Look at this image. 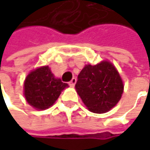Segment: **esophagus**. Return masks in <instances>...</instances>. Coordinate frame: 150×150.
Segmentation results:
<instances>
[{
  "label": "esophagus",
  "mask_w": 150,
  "mask_h": 150,
  "mask_svg": "<svg viewBox=\"0 0 150 150\" xmlns=\"http://www.w3.org/2000/svg\"><path fill=\"white\" fill-rule=\"evenodd\" d=\"M75 83H76V78H73V79L69 81V85H70L71 87H74Z\"/></svg>",
  "instance_id": "34e87169"
}]
</instances>
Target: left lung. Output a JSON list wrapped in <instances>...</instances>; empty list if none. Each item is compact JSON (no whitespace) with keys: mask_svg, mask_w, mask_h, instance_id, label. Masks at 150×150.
Instances as JSON below:
<instances>
[{"mask_svg":"<svg viewBox=\"0 0 150 150\" xmlns=\"http://www.w3.org/2000/svg\"><path fill=\"white\" fill-rule=\"evenodd\" d=\"M123 82L115 67L103 61L96 65H86L78 75L77 94L88 109L103 114L109 111L120 101Z\"/></svg>","mask_w":150,"mask_h":150,"instance_id":"left-lung-1","label":"left lung"}]
</instances>
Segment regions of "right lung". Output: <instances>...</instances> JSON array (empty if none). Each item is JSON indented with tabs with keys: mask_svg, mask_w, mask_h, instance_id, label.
Wrapping results in <instances>:
<instances>
[{
	"mask_svg": "<svg viewBox=\"0 0 150 150\" xmlns=\"http://www.w3.org/2000/svg\"><path fill=\"white\" fill-rule=\"evenodd\" d=\"M67 87V83L54 77L48 66H43L31 71L26 77L24 96L28 104L43 110L54 104Z\"/></svg>",
	"mask_w": 150,
	"mask_h": 150,
	"instance_id": "right-lung-1",
	"label": "right lung"
}]
</instances>
